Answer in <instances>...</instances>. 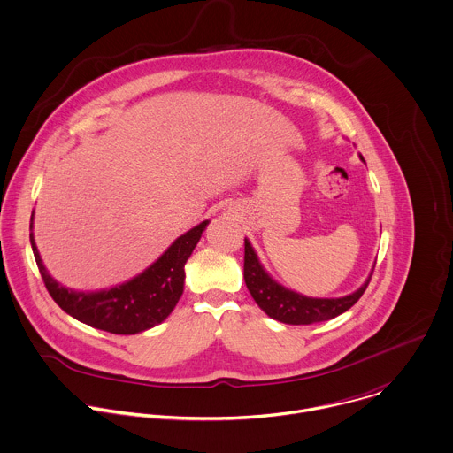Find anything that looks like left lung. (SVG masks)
I'll return each instance as SVG.
<instances>
[{"mask_svg":"<svg viewBox=\"0 0 453 453\" xmlns=\"http://www.w3.org/2000/svg\"><path fill=\"white\" fill-rule=\"evenodd\" d=\"M243 279L256 303L273 319L286 325H312L337 318L351 309L365 293L369 280L353 295L344 298H307L277 284L259 265L250 243L245 240Z\"/></svg>","mask_w":453,"mask_h":453,"instance_id":"8db88e82","label":"left lung"}]
</instances>
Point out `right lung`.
Returning a JSON list of instances; mask_svg holds the SVG:
<instances>
[{
    "instance_id": "obj_1",
    "label": "right lung",
    "mask_w": 453,
    "mask_h": 453,
    "mask_svg": "<svg viewBox=\"0 0 453 453\" xmlns=\"http://www.w3.org/2000/svg\"><path fill=\"white\" fill-rule=\"evenodd\" d=\"M206 224L208 220L180 236L139 277L100 293H75L59 286L43 268L33 234H29V242L45 289L66 314L109 334L132 335L153 328L173 312L183 293L185 263Z\"/></svg>"
}]
</instances>
